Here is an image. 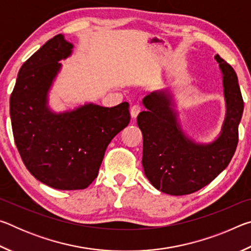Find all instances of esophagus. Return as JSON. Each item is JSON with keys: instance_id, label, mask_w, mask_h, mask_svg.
<instances>
[{"instance_id": "esophagus-1", "label": "esophagus", "mask_w": 251, "mask_h": 251, "mask_svg": "<svg viewBox=\"0 0 251 251\" xmlns=\"http://www.w3.org/2000/svg\"><path fill=\"white\" fill-rule=\"evenodd\" d=\"M141 110H142L141 105H139V104H134L130 107V115H131V117H133V118L137 117V115L139 114V112H141Z\"/></svg>"}]
</instances>
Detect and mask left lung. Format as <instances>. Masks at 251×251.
Returning <instances> with one entry per match:
<instances>
[{
	"label": "left lung",
	"instance_id": "obj_1",
	"mask_svg": "<svg viewBox=\"0 0 251 251\" xmlns=\"http://www.w3.org/2000/svg\"><path fill=\"white\" fill-rule=\"evenodd\" d=\"M223 73L226 117L219 137L210 144H196L181 130L168 90L144 97L146 110L137 116L143 133V167L156 189L181 196L209 184L230 163L238 144V126L244 100L236 72L216 55Z\"/></svg>",
	"mask_w": 251,
	"mask_h": 251
}]
</instances>
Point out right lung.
Segmentation results:
<instances>
[{"label": "right lung", "mask_w": 251, "mask_h": 251, "mask_svg": "<svg viewBox=\"0 0 251 251\" xmlns=\"http://www.w3.org/2000/svg\"><path fill=\"white\" fill-rule=\"evenodd\" d=\"M73 45L62 34L36 50L21 67L10 99L14 141L27 171L55 189L76 190L97 177L110 141L128 125L129 104H95L55 114L48 94Z\"/></svg>", "instance_id": "right-lung-1"}]
</instances>
